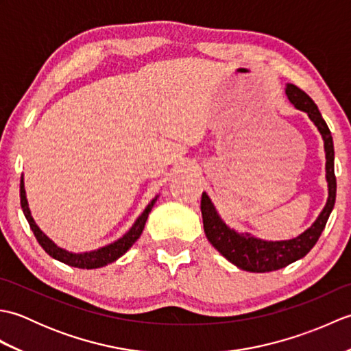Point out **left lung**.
<instances>
[{"instance_id": "left-lung-1", "label": "left lung", "mask_w": 351, "mask_h": 351, "mask_svg": "<svg viewBox=\"0 0 351 351\" xmlns=\"http://www.w3.org/2000/svg\"><path fill=\"white\" fill-rule=\"evenodd\" d=\"M285 95L293 106L304 111L311 119V122L317 126L318 132L322 134L326 154V181H327V200L323 211L312 225L291 240H263L249 232H238V230L229 228L220 214L215 210L210 196L202 193V210L204 230L214 249H217L229 263H232L238 268L252 273H267L274 271L279 268L287 267L295 261L306 256L309 250L314 247L319 235L324 230V226L329 215L333 210L335 199H337V178H335V151L333 138L329 126L324 122L322 113L318 111L315 102L309 96L300 90L294 84L285 86Z\"/></svg>"}]
</instances>
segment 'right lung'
I'll return each mask as SVG.
<instances>
[{
	"instance_id": "1",
	"label": "right lung",
	"mask_w": 351,
	"mask_h": 351,
	"mask_svg": "<svg viewBox=\"0 0 351 351\" xmlns=\"http://www.w3.org/2000/svg\"><path fill=\"white\" fill-rule=\"evenodd\" d=\"M19 195H21L22 211H24L28 225H29V228H32L36 240L39 241L43 250L47 252L49 256H52L57 261H60V263H63L66 265L77 267V268H87V270H92V268H101L104 265L114 263V261H117L122 255H125V253L132 247V244L138 240L141 232H143L146 220L149 217V213L152 211L156 199H158V196H160V195H156L151 200V202L147 204L145 211L138 215L136 221H134V225L130 228L128 232L122 235L114 243H110L107 245H104V247L95 249L90 252H71V250H66V249L60 247V245H57L39 226L36 225L32 211H29V208H28V200H27V193H25V185H24V175L21 176Z\"/></svg>"
}]
</instances>
